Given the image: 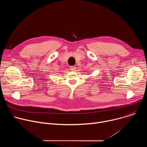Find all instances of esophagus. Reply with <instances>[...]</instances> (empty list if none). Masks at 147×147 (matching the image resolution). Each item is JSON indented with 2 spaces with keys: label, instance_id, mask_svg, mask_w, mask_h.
I'll use <instances>...</instances> for the list:
<instances>
[{
  "label": "esophagus",
  "instance_id": "obj_1",
  "mask_svg": "<svg viewBox=\"0 0 147 147\" xmlns=\"http://www.w3.org/2000/svg\"><path fill=\"white\" fill-rule=\"evenodd\" d=\"M76 66H70V70H71V71H75L76 70Z\"/></svg>",
  "mask_w": 147,
  "mask_h": 147
}]
</instances>
